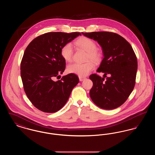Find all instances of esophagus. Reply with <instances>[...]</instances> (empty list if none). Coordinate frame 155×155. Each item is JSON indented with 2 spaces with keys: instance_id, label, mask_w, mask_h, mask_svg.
I'll return each mask as SVG.
<instances>
[{
  "instance_id": "obj_1",
  "label": "esophagus",
  "mask_w": 155,
  "mask_h": 155,
  "mask_svg": "<svg viewBox=\"0 0 155 155\" xmlns=\"http://www.w3.org/2000/svg\"><path fill=\"white\" fill-rule=\"evenodd\" d=\"M78 78H79V80H80V81H82L84 80H85V77H80V76H79L78 77Z\"/></svg>"
}]
</instances>
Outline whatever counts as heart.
<instances>
[{
	"label": "heart",
	"instance_id": "1",
	"mask_svg": "<svg viewBox=\"0 0 155 155\" xmlns=\"http://www.w3.org/2000/svg\"><path fill=\"white\" fill-rule=\"evenodd\" d=\"M75 44L87 52V59H91L94 61H97L100 59V54L97 51L96 44L92 39L87 37H82L78 39ZM61 57L66 61H70L73 58V46L70 43L64 45L60 50ZM94 64L91 61L84 63H73L69 64L67 71L68 73L76 74L80 77H85L94 69Z\"/></svg>",
	"mask_w": 155,
	"mask_h": 155
}]
</instances>
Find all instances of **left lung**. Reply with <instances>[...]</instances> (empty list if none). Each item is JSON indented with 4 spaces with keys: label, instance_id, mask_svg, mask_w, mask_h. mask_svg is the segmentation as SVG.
I'll return each instance as SVG.
<instances>
[{
    "label": "left lung",
    "instance_id": "left-lung-1",
    "mask_svg": "<svg viewBox=\"0 0 155 155\" xmlns=\"http://www.w3.org/2000/svg\"><path fill=\"white\" fill-rule=\"evenodd\" d=\"M82 34L97 41L103 51V59L97 72L103 73V77L90 75L93 82L90 97L103 109H116L125 102L135 84L138 63L133 48L116 33L99 31ZM107 74L110 77L104 80Z\"/></svg>",
    "mask_w": 155,
    "mask_h": 155
}]
</instances>
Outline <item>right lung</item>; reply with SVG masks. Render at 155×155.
I'll use <instances>...</instances> for the list:
<instances>
[{
  "label": "right lung",
  "mask_w": 155,
  "mask_h": 155,
  "mask_svg": "<svg viewBox=\"0 0 155 155\" xmlns=\"http://www.w3.org/2000/svg\"><path fill=\"white\" fill-rule=\"evenodd\" d=\"M80 32H48L37 37L28 45L21 63V77L25 92L38 109L55 113L66 103L79 79L74 74H63L66 60L61 56V47Z\"/></svg>",
  "instance_id": "add662e5"
}]
</instances>
